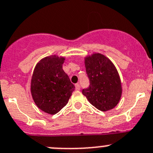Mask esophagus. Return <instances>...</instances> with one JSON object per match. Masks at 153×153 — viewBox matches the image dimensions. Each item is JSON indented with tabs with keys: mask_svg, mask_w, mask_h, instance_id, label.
Segmentation results:
<instances>
[{
	"mask_svg": "<svg viewBox=\"0 0 153 153\" xmlns=\"http://www.w3.org/2000/svg\"><path fill=\"white\" fill-rule=\"evenodd\" d=\"M75 89H76V91H79L80 90V85L79 83H76V85H75Z\"/></svg>",
	"mask_w": 153,
	"mask_h": 153,
	"instance_id": "1",
	"label": "esophagus"
}]
</instances>
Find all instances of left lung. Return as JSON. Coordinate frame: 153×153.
<instances>
[{
  "label": "left lung",
  "mask_w": 153,
  "mask_h": 153,
  "mask_svg": "<svg viewBox=\"0 0 153 153\" xmlns=\"http://www.w3.org/2000/svg\"><path fill=\"white\" fill-rule=\"evenodd\" d=\"M90 85L82 94L95 108L102 111L114 108L122 95L120 76L112 62L102 54L94 53L85 57Z\"/></svg>",
  "instance_id": "1"
}]
</instances>
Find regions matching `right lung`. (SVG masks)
I'll list each match as a JSON object with an SVG mask.
<instances>
[{
	"mask_svg": "<svg viewBox=\"0 0 153 153\" xmlns=\"http://www.w3.org/2000/svg\"><path fill=\"white\" fill-rule=\"evenodd\" d=\"M65 57L56 55L42 59L31 78L30 91L35 103L44 112L55 114L67 105L74 85L62 69Z\"/></svg>",
	"mask_w": 153,
	"mask_h": 153,
	"instance_id": "right-lung-1",
	"label": "right lung"
}]
</instances>
